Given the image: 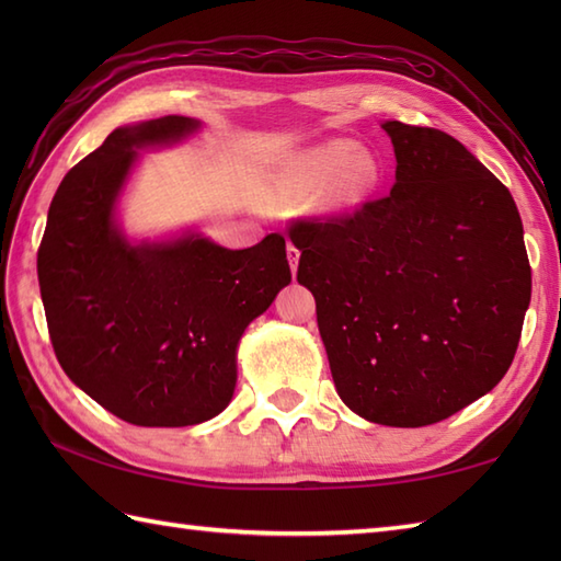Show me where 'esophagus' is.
I'll return each instance as SVG.
<instances>
[{
  "label": "esophagus",
  "mask_w": 561,
  "mask_h": 561,
  "mask_svg": "<svg viewBox=\"0 0 561 561\" xmlns=\"http://www.w3.org/2000/svg\"><path fill=\"white\" fill-rule=\"evenodd\" d=\"M287 257H289L291 272H296V267H299V257H301V253H299V248H296L291 241L287 243Z\"/></svg>",
  "instance_id": "obj_1"
}]
</instances>
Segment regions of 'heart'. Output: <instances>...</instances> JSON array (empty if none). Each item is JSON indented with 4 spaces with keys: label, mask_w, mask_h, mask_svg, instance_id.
<instances>
[{
    "label": "heart",
    "mask_w": 561,
    "mask_h": 561,
    "mask_svg": "<svg viewBox=\"0 0 561 561\" xmlns=\"http://www.w3.org/2000/svg\"><path fill=\"white\" fill-rule=\"evenodd\" d=\"M380 181V165L371 151L356 149L350 139H330L289 159L282 187L296 197H311L323 184V205L344 209L359 205Z\"/></svg>",
    "instance_id": "heart-1"
}]
</instances>
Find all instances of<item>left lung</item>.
<instances>
[{"instance_id":"left-lung-1","label":"left lung","mask_w":561,"mask_h":561,"mask_svg":"<svg viewBox=\"0 0 561 561\" xmlns=\"http://www.w3.org/2000/svg\"><path fill=\"white\" fill-rule=\"evenodd\" d=\"M388 197L289 224L299 284L342 402L368 422L426 426L490 392L514 362L530 262L508 187L434 127L383 123Z\"/></svg>"}]
</instances>
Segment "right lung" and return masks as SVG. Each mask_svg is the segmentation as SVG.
I'll use <instances>...</instances> for the list:
<instances>
[{
  "mask_svg": "<svg viewBox=\"0 0 561 561\" xmlns=\"http://www.w3.org/2000/svg\"><path fill=\"white\" fill-rule=\"evenodd\" d=\"M193 117L117 127L59 183L38 248L59 366L101 408L137 426H190L233 398L236 347L291 282L284 236L229 250L197 233L129 243L115 202L137 149L193 135Z\"/></svg>",
  "mask_w": 561,
  "mask_h": 561,
  "instance_id": "add662e5",
  "label": "right lung"
}]
</instances>
